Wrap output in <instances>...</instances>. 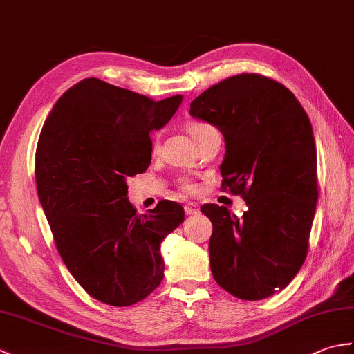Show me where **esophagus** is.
Returning <instances> with one entry per match:
<instances>
[{
    "mask_svg": "<svg viewBox=\"0 0 354 354\" xmlns=\"http://www.w3.org/2000/svg\"><path fill=\"white\" fill-rule=\"evenodd\" d=\"M184 212L187 216H194L199 213V208L196 204H193V202H189V204L184 205Z\"/></svg>",
    "mask_w": 354,
    "mask_h": 354,
    "instance_id": "obj_1",
    "label": "esophagus"
}]
</instances>
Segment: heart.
<instances>
[{"mask_svg":"<svg viewBox=\"0 0 354 354\" xmlns=\"http://www.w3.org/2000/svg\"><path fill=\"white\" fill-rule=\"evenodd\" d=\"M187 129H189L190 135L194 138V141H198L202 135H205L207 132L213 131L214 127L212 124H208L205 122H190L189 126H187ZM179 189H181L183 192L185 193H190L194 190V185L192 181H189V179H183L181 183H179Z\"/></svg>","mask_w":354,"mask_h":354,"instance_id":"heart-1","label":"heart"}]
</instances>
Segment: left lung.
<instances>
[{
  "label": "left lung",
  "mask_w": 354,
  "mask_h": 354,
  "mask_svg": "<svg viewBox=\"0 0 354 354\" xmlns=\"http://www.w3.org/2000/svg\"><path fill=\"white\" fill-rule=\"evenodd\" d=\"M190 114L223 133L221 189L248 205L240 219L225 207H201L213 223L214 280L236 298H268L293 280L309 250L318 201L310 120L288 88L255 73L209 86Z\"/></svg>",
  "instance_id": "obj_1"
}]
</instances>
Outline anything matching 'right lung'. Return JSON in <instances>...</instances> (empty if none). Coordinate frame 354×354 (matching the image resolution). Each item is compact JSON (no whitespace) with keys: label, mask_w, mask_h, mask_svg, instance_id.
Masks as SVG:
<instances>
[{"label":"right lung","mask_w":354,"mask_h":354,"mask_svg":"<svg viewBox=\"0 0 354 354\" xmlns=\"http://www.w3.org/2000/svg\"><path fill=\"white\" fill-rule=\"evenodd\" d=\"M181 102L183 95L156 102L89 77L70 88L44 123L37 196L65 266L104 304L132 306L162 281L160 246L184 222V208L164 199L138 214L126 179L149 167L150 132Z\"/></svg>","instance_id":"add662e5"}]
</instances>
